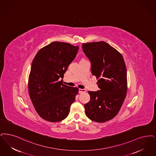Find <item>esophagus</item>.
Wrapping results in <instances>:
<instances>
[{
    "mask_svg": "<svg viewBox=\"0 0 156 156\" xmlns=\"http://www.w3.org/2000/svg\"><path fill=\"white\" fill-rule=\"evenodd\" d=\"M85 92H87V90L85 89H79V93L80 94H82V93H84Z\"/></svg>",
    "mask_w": 156,
    "mask_h": 156,
    "instance_id": "1",
    "label": "esophagus"
}]
</instances>
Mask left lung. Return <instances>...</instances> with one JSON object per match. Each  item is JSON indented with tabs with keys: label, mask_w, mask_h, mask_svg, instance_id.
<instances>
[{
	"label": "left lung",
	"mask_w": 156,
	"mask_h": 156,
	"mask_svg": "<svg viewBox=\"0 0 156 156\" xmlns=\"http://www.w3.org/2000/svg\"><path fill=\"white\" fill-rule=\"evenodd\" d=\"M82 49L100 88L97 92H88L90 99L84 105L85 114L94 121L105 122L117 115L126 95L124 60L118 50L103 41L83 44Z\"/></svg>",
	"instance_id": "8db88e82"
}]
</instances>
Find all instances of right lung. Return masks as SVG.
<instances>
[{
	"mask_svg": "<svg viewBox=\"0 0 156 156\" xmlns=\"http://www.w3.org/2000/svg\"><path fill=\"white\" fill-rule=\"evenodd\" d=\"M79 47L69 43L53 42L37 51L28 78L30 99L38 115L57 122L69 115L79 89L62 83L64 74L75 58Z\"/></svg>",
	"mask_w": 156,
	"mask_h": 156,
	"instance_id": "add662e5",
	"label": "right lung"
}]
</instances>
